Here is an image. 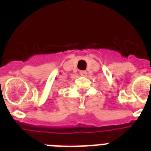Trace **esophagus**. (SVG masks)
I'll return each instance as SVG.
<instances>
[{"label":"esophagus","mask_w":151,"mask_h":151,"mask_svg":"<svg viewBox=\"0 0 151 151\" xmlns=\"http://www.w3.org/2000/svg\"><path fill=\"white\" fill-rule=\"evenodd\" d=\"M79 74L81 76H83V77H85V76L87 75V72L86 71V70H81L80 72H79Z\"/></svg>","instance_id":"obj_1"}]
</instances>
